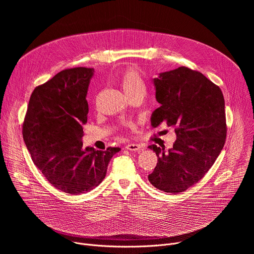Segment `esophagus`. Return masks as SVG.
<instances>
[{"mask_svg": "<svg viewBox=\"0 0 254 254\" xmlns=\"http://www.w3.org/2000/svg\"><path fill=\"white\" fill-rule=\"evenodd\" d=\"M126 149L131 152H141L143 150V148L140 146V144H137V143H128L126 146Z\"/></svg>", "mask_w": 254, "mask_h": 254, "instance_id": "esophagus-1", "label": "esophagus"}]
</instances>
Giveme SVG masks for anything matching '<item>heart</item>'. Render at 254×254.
Instances as JSON below:
<instances>
[{
    "mask_svg": "<svg viewBox=\"0 0 254 254\" xmlns=\"http://www.w3.org/2000/svg\"><path fill=\"white\" fill-rule=\"evenodd\" d=\"M119 82L127 96L142 95L146 92V85L136 71L128 70L120 77Z\"/></svg>",
    "mask_w": 254,
    "mask_h": 254,
    "instance_id": "obj_1",
    "label": "heart"
}]
</instances>
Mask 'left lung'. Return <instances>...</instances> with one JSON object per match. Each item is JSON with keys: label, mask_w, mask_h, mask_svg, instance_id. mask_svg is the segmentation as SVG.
<instances>
[{"label": "left lung", "mask_w": 254, "mask_h": 254, "mask_svg": "<svg viewBox=\"0 0 254 254\" xmlns=\"http://www.w3.org/2000/svg\"><path fill=\"white\" fill-rule=\"evenodd\" d=\"M160 107L151 117L153 127L167 123L177 139L166 150L151 144L158 164L148 179L166 193L184 192L209 171L226 138L225 101L221 89L201 72L187 67L162 72L153 79Z\"/></svg>", "instance_id": "left-lung-1"}]
</instances>
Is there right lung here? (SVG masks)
I'll list each match as a JSON object with an SVG mask.
<instances>
[{
    "instance_id": "obj_1",
    "label": "right lung",
    "mask_w": 254,
    "mask_h": 254,
    "mask_svg": "<svg viewBox=\"0 0 254 254\" xmlns=\"http://www.w3.org/2000/svg\"><path fill=\"white\" fill-rule=\"evenodd\" d=\"M93 74L92 68L65 69L36 87L23 124V138L34 164L52 186L70 195L96 188L121 151L83 148L86 95Z\"/></svg>"
}]
</instances>
